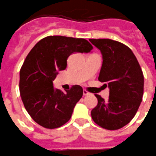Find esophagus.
<instances>
[{"instance_id":"obj_1","label":"esophagus","mask_w":156,"mask_h":156,"mask_svg":"<svg viewBox=\"0 0 156 156\" xmlns=\"http://www.w3.org/2000/svg\"><path fill=\"white\" fill-rule=\"evenodd\" d=\"M89 94H90V93H89L88 91L85 90V89H84V90H83V95H88Z\"/></svg>"}]
</instances>
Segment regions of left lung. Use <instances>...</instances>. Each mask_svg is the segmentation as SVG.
Here are the masks:
<instances>
[{"instance_id": "8db88e82", "label": "left lung", "mask_w": 156, "mask_h": 156, "mask_svg": "<svg viewBox=\"0 0 156 156\" xmlns=\"http://www.w3.org/2000/svg\"><path fill=\"white\" fill-rule=\"evenodd\" d=\"M89 41L102 54L98 79L109 89L108 100L95 95L98 104L91 112L92 118L103 128L117 130L130 123L139 108L144 92L142 71L132 50L123 43L109 39Z\"/></svg>"}]
</instances>
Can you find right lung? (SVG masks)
<instances>
[{"label": "right lung", "instance_id": "obj_1", "mask_svg": "<svg viewBox=\"0 0 156 156\" xmlns=\"http://www.w3.org/2000/svg\"><path fill=\"white\" fill-rule=\"evenodd\" d=\"M92 46L85 39L47 36L38 42L26 57L20 71L19 90L24 106L35 122L46 128L60 127L71 119L83 95L80 85L63 92L53 81L67 68L74 53H89Z\"/></svg>", "mask_w": 156, "mask_h": 156}]
</instances>
